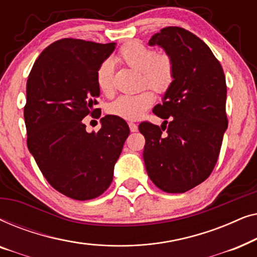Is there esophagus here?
Segmentation results:
<instances>
[{"label":"esophagus","mask_w":257,"mask_h":257,"mask_svg":"<svg viewBox=\"0 0 257 257\" xmlns=\"http://www.w3.org/2000/svg\"><path fill=\"white\" fill-rule=\"evenodd\" d=\"M128 127L131 132H137L138 131V125L135 124V122H128Z\"/></svg>","instance_id":"esophagus-1"}]
</instances>
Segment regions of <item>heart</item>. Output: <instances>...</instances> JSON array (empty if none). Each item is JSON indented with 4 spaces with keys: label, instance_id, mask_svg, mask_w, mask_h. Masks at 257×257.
<instances>
[{
    "label": "heart",
    "instance_id": "heart-1",
    "mask_svg": "<svg viewBox=\"0 0 257 257\" xmlns=\"http://www.w3.org/2000/svg\"><path fill=\"white\" fill-rule=\"evenodd\" d=\"M119 58L130 68L142 72V83L156 91L164 93L170 89L174 79V64L167 54L157 55L139 41L130 42L119 51ZM97 85L106 96L113 91V65L110 59L101 62L96 73ZM154 101L153 93L149 90L136 94H122L108 105L107 112L125 120H137L145 113Z\"/></svg>",
    "mask_w": 257,
    "mask_h": 257
}]
</instances>
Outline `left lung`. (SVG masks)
<instances>
[{"instance_id":"8db88e82","label":"left lung","mask_w":257,"mask_h":257,"mask_svg":"<svg viewBox=\"0 0 257 257\" xmlns=\"http://www.w3.org/2000/svg\"><path fill=\"white\" fill-rule=\"evenodd\" d=\"M149 44L171 56L174 79L153 108L166 119L161 127L149 121L139 125L145 137L144 161L158 188L185 193L209 177L219 158L228 126L226 77L208 45L184 28H164Z\"/></svg>"}]
</instances>
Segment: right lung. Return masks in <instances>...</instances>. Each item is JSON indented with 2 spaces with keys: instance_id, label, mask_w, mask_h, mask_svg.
I'll return each mask as SVG.
<instances>
[{
  "instance_id": "obj_1",
  "label": "right lung",
  "mask_w": 257,
  "mask_h": 257,
  "mask_svg": "<svg viewBox=\"0 0 257 257\" xmlns=\"http://www.w3.org/2000/svg\"><path fill=\"white\" fill-rule=\"evenodd\" d=\"M115 43L63 38L42 51L27 80V144L47 181L75 200L103 194L130 135L124 119L105 115L99 131L83 119L100 117L97 70Z\"/></svg>"
}]
</instances>
